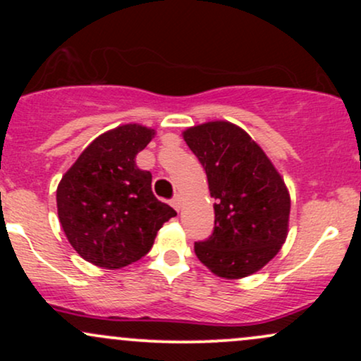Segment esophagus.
<instances>
[{"label":"esophagus","instance_id":"esophagus-1","mask_svg":"<svg viewBox=\"0 0 361 361\" xmlns=\"http://www.w3.org/2000/svg\"><path fill=\"white\" fill-rule=\"evenodd\" d=\"M171 207L175 210H180L181 209V197H180V195H175V197L171 198Z\"/></svg>","mask_w":361,"mask_h":361}]
</instances>
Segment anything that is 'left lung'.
<instances>
[{"mask_svg": "<svg viewBox=\"0 0 361 361\" xmlns=\"http://www.w3.org/2000/svg\"><path fill=\"white\" fill-rule=\"evenodd\" d=\"M214 198V231L195 243L197 258L222 279L261 270L285 243L290 197L263 149L231 122H209L183 132Z\"/></svg>", "mask_w": 361, "mask_h": 361, "instance_id": "8db88e82", "label": "left lung"}]
</instances>
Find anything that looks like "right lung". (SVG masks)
<instances>
[{"mask_svg":"<svg viewBox=\"0 0 361 361\" xmlns=\"http://www.w3.org/2000/svg\"><path fill=\"white\" fill-rule=\"evenodd\" d=\"M152 128L127 123L90 144L57 186V214L82 259L106 270L146 256L157 231L175 217L151 190L152 176L135 166Z\"/></svg>","mask_w":361,"mask_h":361,"instance_id":"1","label":"right lung"}]
</instances>
